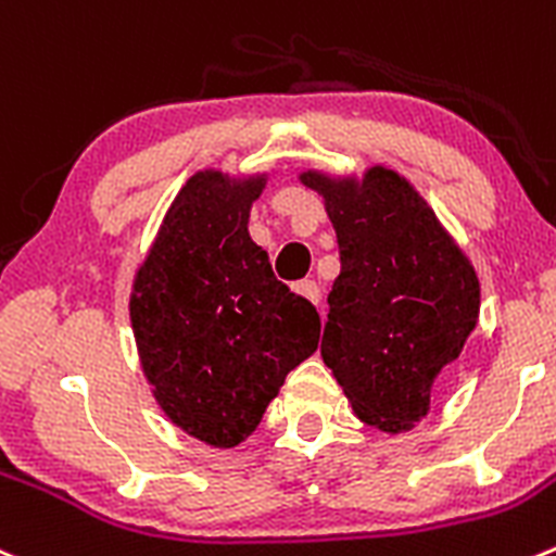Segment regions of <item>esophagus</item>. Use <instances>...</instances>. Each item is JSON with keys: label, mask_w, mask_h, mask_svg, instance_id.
<instances>
[{"label": "esophagus", "mask_w": 556, "mask_h": 556, "mask_svg": "<svg viewBox=\"0 0 556 556\" xmlns=\"http://www.w3.org/2000/svg\"><path fill=\"white\" fill-rule=\"evenodd\" d=\"M295 293H301L306 301H312V304H320V285H317L315 279H304V282L295 285Z\"/></svg>", "instance_id": "1"}]
</instances>
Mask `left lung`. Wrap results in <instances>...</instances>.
Wrapping results in <instances>:
<instances>
[{
    "label": "left lung",
    "instance_id": "obj_1",
    "mask_svg": "<svg viewBox=\"0 0 556 556\" xmlns=\"http://www.w3.org/2000/svg\"><path fill=\"white\" fill-rule=\"evenodd\" d=\"M301 181L326 201L342 263L320 355L361 421L396 434L429 413L434 380L476 328V268L396 170Z\"/></svg>",
    "mask_w": 556,
    "mask_h": 556
}]
</instances>
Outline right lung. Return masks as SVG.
Masks as SVG:
<instances>
[{
	"label": "right lung",
	"mask_w": 556,
	"mask_h": 556,
	"mask_svg": "<svg viewBox=\"0 0 556 556\" xmlns=\"http://www.w3.org/2000/svg\"><path fill=\"white\" fill-rule=\"evenodd\" d=\"M263 176H192L165 214L129 295L154 399L192 438L233 448L261 424L290 369L309 358L320 315L250 239Z\"/></svg>",
	"instance_id": "add662e5"
}]
</instances>
